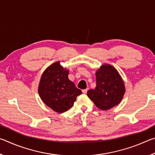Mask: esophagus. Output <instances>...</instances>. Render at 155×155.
<instances>
[{
    "label": "esophagus",
    "instance_id": "34e87169",
    "mask_svg": "<svg viewBox=\"0 0 155 155\" xmlns=\"http://www.w3.org/2000/svg\"><path fill=\"white\" fill-rule=\"evenodd\" d=\"M87 90H88V88L85 89V90H82V92H83V94H87Z\"/></svg>",
    "mask_w": 155,
    "mask_h": 155
}]
</instances>
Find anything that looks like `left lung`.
Masks as SVG:
<instances>
[{
    "instance_id": "8db88e82",
    "label": "left lung",
    "mask_w": 155,
    "mask_h": 155,
    "mask_svg": "<svg viewBox=\"0 0 155 155\" xmlns=\"http://www.w3.org/2000/svg\"><path fill=\"white\" fill-rule=\"evenodd\" d=\"M96 86L87 91V96L101 110H108L121 102L125 93L124 83L114 67L104 64L96 72Z\"/></svg>"
}]
</instances>
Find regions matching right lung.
Wrapping results in <instances>:
<instances>
[{
  "instance_id": "add662e5",
  "label": "right lung",
  "mask_w": 155,
  "mask_h": 155,
  "mask_svg": "<svg viewBox=\"0 0 155 155\" xmlns=\"http://www.w3.org/2000/svg\"><path fill=\"white\" fill-rule=\"evenodd\" d=\"M68 70L57 61L41 75L38 93L44 103L53 111L63 113L71 108L82 91L68 78Z\"/></svg>"
}]
</instances>
